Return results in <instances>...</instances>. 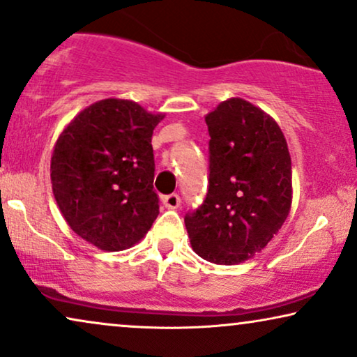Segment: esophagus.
Wrapping results in <instances>:
<instances>
[{"instance_id": "obj_1", "label": "esophagus", "mask_w": 357, "mask_h": 357, "mask_svg": "<svg viewBox=\"0 0 357 357\" xmlns=\"http://www.w3.org/2000/svg\"><path fill=\"white\" fill-rule=\"evenodd\" d=\"M165 204V207L168 208H178L179 204H181V197L178 196V194H169V196H163V199H161Z\"/></svg>"}]
</instances>
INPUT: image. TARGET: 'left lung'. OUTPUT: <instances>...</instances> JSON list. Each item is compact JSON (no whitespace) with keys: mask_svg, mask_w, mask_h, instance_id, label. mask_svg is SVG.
<instances>
[{"mask_svg":"<svg viewBox=\"0 0 357 357\" xmlns=\"http://www.w3.org/2000/svg\"><path fill=\"white\" fill-rule=\"evenodd\" d=\"M208 188L184 217L191 246L215 264H236L269 243L292 204V165L281 127L240 98L206 116Z\"/></svg>","mask_w":357,"mask_h":357,"instance_id":"1","label":"left lung"}]
</instances>
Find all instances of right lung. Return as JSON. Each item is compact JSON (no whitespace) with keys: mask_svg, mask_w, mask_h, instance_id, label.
<instances>
[{"mask_svg":"<svg viewBox=\"0 0 357 357\" xmlns=\"http://www.w3.org/2000/svg\"><path fill=\"white\" fill-rule=\"evenodd\" d=\"M163 114L127 99H102L56 140L52 189L71 230L104 251L144 238L160 213L151 135Z\"/></svg>","mask_w":357,"mask_h":357,"instance_id":"add662e5","label":"right lung"}]
</instances>
